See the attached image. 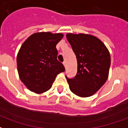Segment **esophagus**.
Here are the masks:
<instances>
[{"label":"esophagus","instance_id":"obj_1","mask_svg":"<svg viewBox=\"0 0 128 128\" xmlns=\"http://www.w3.org/2000/svg\"><path fill=\"white\" fill-rule=\"evenodd\" d=\"M63 64H64V67L66 68V62H63Z\"/></svg>","mask_w":128,"mask_h":128}]
</instances>
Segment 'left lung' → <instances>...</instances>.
Segmentation results:
<instances>
[{"label": "left lung", "mask_w": 128, "mask_h": 128, "mask_svg": "<svg viewBox=\"0 0 128 128\" xmlns=\"http://www.w3.org/2000/svg\"><path fill=\"white\" fill-rule=\"evenodd\" d=\"M66 38L76 56L78 72L73 78L66 77L70 90L80 96L94 94L108 77L110 55L104 43L87 34H66Z\"/></svg>", "instance_id": "8db88e82"}]
</instances>
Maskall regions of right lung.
Returning <instances> with one entry per match:
<instances>
[{
	"label": "right lung",
	"instance_id": "add662e5",
	"mask_svg": "<svg viewBox=\"0 0 128 128\" xmlns=\"http://www.w3.org/2000/svg\"><path fill=\"white\" fill-rule=\"evenodd\" d=\"M62 38V34L36 33L21 46L17 56L18 75L31 91H47L57 75L65 70L64 65L57 59L56 44Z\"/></svg>",
	"mask_w": 128,
	"mask_h": 128
}]
</instances>
